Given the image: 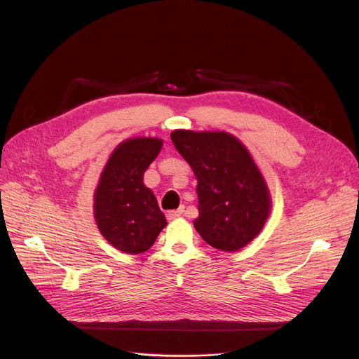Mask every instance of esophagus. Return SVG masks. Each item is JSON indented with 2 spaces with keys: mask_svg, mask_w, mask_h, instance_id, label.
Here are the masks:
<instances>
[{
  "mask_svg": "<svg viewBox=\"0 0 359 359\" xmlns=\"http://www.w3.org/2000/svg\"><path fill=\"white\" fill-rule=\"evenodd\" d=\"M182 212H184V206H181V208H178V210H172L168 212V219L175 220V219H178V217L182 215Z\"/></svg>",
  "mask_w": 359,
  "mask_h": 359,
  "instance_id": "34e87169",
  "label": "esophagus"
}]
</instances>
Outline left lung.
I'll return each mask as SVG.
<instances>
[{
    "instance_id": "obj_1",
    "label": "left lung",
    "mask_w": 359,
    "mask_h": 359,
    "mask_svg": "<svg viewBox=\"0 0 359 359\" xmlns=\"http://www.w3.org/2000/svg\"><path fill=\"white\" fill-rule=\"evenodd\" d=\"M170 139L198 180L199 217L193 224L203 241L222 252H238L252 243L273 203L244 144L227 132L173 130Z\"/></svg>"
}]
</instances>
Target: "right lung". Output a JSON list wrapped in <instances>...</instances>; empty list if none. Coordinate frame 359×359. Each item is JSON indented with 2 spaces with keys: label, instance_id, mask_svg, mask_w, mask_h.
I'll return each mask as SVG.
<instances>
[{
  "label": "right lung",
  "instance_id": "right-lung-1",
  "mask_svg": "<svg viewBox=\"0 0 359 359\" xmlns=\"http://www.w3.org/2000/svg\"><path fill=\"white\" fill-rule=\"evenodd\" d=\"M163 140L130 137L106 161L94 191V219L104 240L127 255L147 252L157 240L166 217L144 173L156 160Z\"/></svg>",
  "mask_w": 359,
  "mask_h": 359
}]
</instances>
